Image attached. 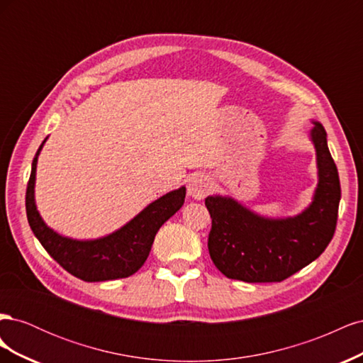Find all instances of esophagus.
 Instances as JSON below:
<instances>
[{"instance_id":"esophagus-1","label":"esophagus","mask_w":363,"mask_h":363,"mask_svg":"<svg viewBox=\"0 0 363 363\" xmlns=\"http://www.w3.org/2000/svg\"><path fill=\"white\" fill-rule=\"evenodd\" d=\"M211 188H212L211 180H208L203 174H196L189 180L188 194L195 200H203L204 196L211 192Z\"/></svg>"}]
</instances>
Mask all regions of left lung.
<instances>
[{
    "instance_id": "obj_1",
    "label": "left lung",
    "mask_w": 363,
    "mask_h": 363,
    "mask_svg": "<svg viewBox=\"0 0 363 363\" xmlns=\"http://www.w3.org/2000/svg\"><path fill=\"white\" fill-rule=\"evenodd\" d=\"M318 188L312 204L294 218L271 219L252 213L230 196H207L212 218L208 255L225 277L247 283L283 281L309 265L335 235L340 183L327 147V133L315 123Z\"/></svg>"
}]
</instances>
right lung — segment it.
Instances as JSON below:
<instances>
[{
  "label": "right lung",
  "mask_w": 363,
  "mask_h": 363,
  "mask_svg": "<svg viewBox=\"0 0 363 363\" xmlns=\"http://www.w3.org/2000/svg\"><path fill=\"white\" fill-rule=\"evenodd\" d=\"M45 140L33 159L26 192V211L33 233L48 255L77 279L106 281L125 279L135 274L145 263L157 230L183 206L186 196L184 186L152 201L112 235L94 240L65 238L42 221L35 203L36 163Z\"/></svg>",
  "instance_id": "1"
}]
</instances>
